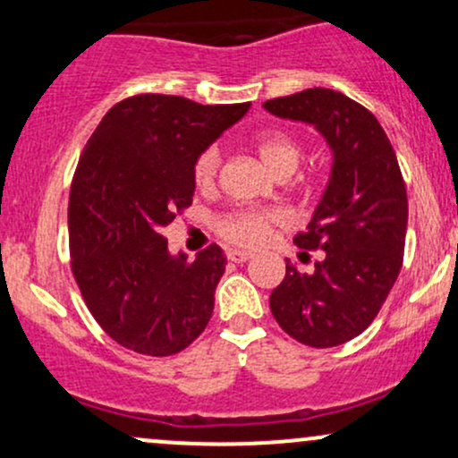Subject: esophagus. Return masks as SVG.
Here are the masks:
<instances>
[{"instance_id": "obj_1", "label": "esophagus", "mask_w": 458, "mask_h": 458, "mask_svg": "<svg viewBox=\"0 0 458 458\" xmlns=\"http://www.w3.org/2000/svg\"><path fill=\"white\" fill-rule=\"evenodd\" d=\"M225 256H228L230 262H245L251 259V251H243V250H228L225 251Z\"/></svg>"}]
</instances>
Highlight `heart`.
Segmentation results:
<instances>
[{"label":"heart","instance_id":"obj_1","mask_svg":"<svg viewBox=\"0 0 458 458\" xmlns=\"http://www.w3.org/2000/svg\"><path fill=\"white\" fill-rule=\"evenodd\" d=\"M254 150L259 152L262 163L277 176L291 174L303 155L299 141L280 129H267L256 133ZM219 165H222V150H219V146H207L196 157L191 167L196 187L202 189V191L211 189L215 181H217ZM282 213L273 211V208H233V211L219 215L217 222H215V230L228 243L256 247L269 239L271 230L277 224H282Z\"/></svg>","mask_w":458,"mask_h":458}]
</instances>
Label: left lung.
<instances>
[{
    "label": "left lung",
    "instance_id": "1",
    "mask_svg": "<svg viewBox=\"0 0 458 458\" xmlns=\"http://www.w3.org/2000/svg\"><path fill=\"white\" fill-rule=\"evenodd\" d=\"M265 109L314 124L334 150L323 199L293 239L303 254L323 250V260L310 276L286 262L269 297L273 318L301 344H344L375 320L403 267L407 189L396 152L364 105L329 88L271 98Z\"/></svg>",
    "mask_w": 458,
    "mask_h": 458
}]
</instances>
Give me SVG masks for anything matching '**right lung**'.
I'll return each instance as SVG.
<instances>
[{"label": "right lung", "mask_w": 458, "mask_h": 458, "mask_svg": "<svg viewBox=\"0 0 458 458\" xmlns=\"http://www.w3.org/2000/svg\"><path fill=\"white\" fill-rule=\"evenodd\" d=\"M247 109L135 94L105 114L79 157L68 198L71 269L94 320L124 349L181 353L211 320L222 247L174 259L161 233L191 207L196 157Z\"/></svg>", "instance_id": "1"}]
</instances>
